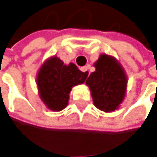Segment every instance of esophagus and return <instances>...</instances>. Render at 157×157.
<instances>
[{"label":"esophagus","mask_w":157,"mask_h":157,"mask_svg":"<svg viewBox=\"0 0 157 157\" xmlns=\"http://www.w3.org/2000/svg\"><path fill=\"white\" fill-rule=\"evenodd\" d=\"M81 69V71L82 72H83V73L86 74V75H89V68L87 67V66H85V67H82V68H80Z\"/></svg>","instance_id":"34e87169"}]
</instances>
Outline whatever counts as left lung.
Returning a JSON list of instances; mask_svg holds the SVG:
<instances>
[{"instance_id": "1", "label": "left lung", "mask_w": 157, "mask_h": 157, "mask_svg": "<svg viewBox=\"0 0 157 157\" xmlns=\"http://www.w3.org/2000/svg\"><path fill=\"white\" fill-rule=\"evenodd\" d=\"M94 65L95 71L86 81L94 104L105 112L116 110L126 93L127 77L124 70L114 57L107 55H101Z\"/></svg>"}]
</instances>
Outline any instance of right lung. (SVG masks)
<instances>
[{
	"instance_id": "right-lung-1",
	"label": "right lung",
	"mask_w": 157,
	"mask_h": 157,
	"mask_svg": "<svg viewBox=\"0 0 157 157\" xmlns=\"http://www.w3.org/2000/svg\"><path fill=\"white\" fill-rule=\"evenodd\" d=\"M88 75L74 64L65 65L54 56L47 60L37 75V87L46 106L53 111L62 110L68 105L72 87L83 83Z\"/></svg>"
}]
</instances>
